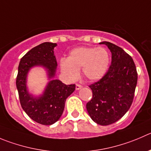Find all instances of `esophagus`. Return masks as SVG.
I'll use <instances>...</instances> for the list:
<instances>
[{"instance_id":"esophagus-1","label":"esophagus","mask_w":151,"mask_h":151,"mask_svg":"<svg viewBox=\"0 0 151 151\" xmlns=\"http://www.w3.org/2000/svg\"><path fill=\"white\" fill-rule=\"evenodd\" d=\"M81 88H82V86L80 85V84H76V89L77 90H80V89H81Z\"/></svg>"}]
</instances>
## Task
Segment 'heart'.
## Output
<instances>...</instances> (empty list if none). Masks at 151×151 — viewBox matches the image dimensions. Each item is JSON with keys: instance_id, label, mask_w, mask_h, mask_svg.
<instances>
[{"instance_id": "obj_1", "label": "heart", "mask_w": 151, "mask_h": 151, "mask_svg": "<svg viewBox=\"0 0 151 151\" xmlns=\"http://www.w3.org/2000/svg\"><path fill=\"white\" fill-rule=\"evenodd\" d=\"M110 55L103 47H81L70 52L68 58L60 60L61 73L66 79L76 81L79 76V70L89 81H97L104 76L110 65Z\"/></svg>"}]
</instances>
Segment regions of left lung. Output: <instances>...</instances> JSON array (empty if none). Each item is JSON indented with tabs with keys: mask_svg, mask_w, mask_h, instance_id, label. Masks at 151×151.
I'll list each match as a JSON object with an SVG mask.
<instances>
[{
	"mask_svg": "<svg viewBox=\"0 0 151 151\" xmlns=\"http://www.w3.org/2000/svg\"><path fill=\"white\" fill-rule=\"evenodd\" d=\"M112 54L107 73L89 87L93 98L86 107L90 118L100 125H109L120 119L130 109L137 84V72L133 58L121 47L107 41Z\"/></svg>",
	"mask_w": 151,
	"mask_h": 151,
	"instance_id": "left-lung-1",
	"label": "left lung"
}]
</instances>
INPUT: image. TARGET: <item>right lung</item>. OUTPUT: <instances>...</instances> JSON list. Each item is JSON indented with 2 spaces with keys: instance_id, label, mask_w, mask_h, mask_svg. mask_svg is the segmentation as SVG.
<instances>
[{
  "instance_id": "add662e5",
  "label": "right lung",
  "mask_w": 151,
  "mask_h": 151,
  "mask_svg": "<svg viewBox=\"0 0 151 151\" xmlns=\"http://www.w3.org/2000/svg\"><path fill=\"white\" fill-rule=\"evenodd\" d=\"M56 46L55 43L44 42L30 50L21 59L16 78L23 110L33 121L44 125H51L59 119L66 99L76 89L75 84L67 85L54 78L58 66L54 55ZM35 66L45 68L49 79L43 93L38 96L28 92L26 84L28 72Z\"/></svg>"
}]
</instances>
